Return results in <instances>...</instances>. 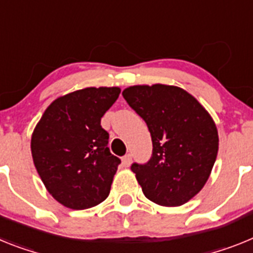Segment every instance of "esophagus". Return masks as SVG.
I'll return each instance as SVG.
<instances>
[{"label":"esophagus","mask_w":253,"mask_h":253,"mask_svg":"<svg viewBox=\"0 0 253 253\" xmlns=\"http://www.w3.org/2000/svg\"><path fill=\"white\" fill-rule=\"evenodd\" d=\"M131 162H132V157L129 154H127V155H125L122 158V164H124V167H129L131 166Z\"/></svg>","instance_id":"esophagus-1"}]
</instances>
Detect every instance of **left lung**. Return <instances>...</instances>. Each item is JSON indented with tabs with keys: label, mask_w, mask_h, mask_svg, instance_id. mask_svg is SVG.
<instances>
[{
	"label": "left lung",
	"mask_w": 253,
	"mask_h": 253,
	"mask_svg": "<svg viewBox=\"0 0 253 253\" xmlns=\"http://www.w3.org/2000/svg\"><path fill=\"white\" fill-rule=\"evenodd\" d=\"M146 122L153 155L131 166L142 192L162 206H181L203 190L219 149L216 125L195 96L174 85H133L122 91Z\"/></svg>",
	"instance_id": "1"
}]
</instances>
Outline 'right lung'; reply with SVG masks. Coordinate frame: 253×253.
Here are the masks:
<instances>
[{"label": "right lung", "mask_w": 253, "mask_h": 253, "mask_svg": "<svg viewBox=\"0 0 253 253\" xmlns=\"http://www.w3.org/2000/svg\"><path fill=\"white\" fill-rule=\"evenodd\" d=\"M118 86L85 87L48 105L32 135V157L42 182L54 200L72 210L104 201L121 160L108 148L100 126L117 100Z\"/></svg>", "instance_id": "obj_1"}]
</instances>
